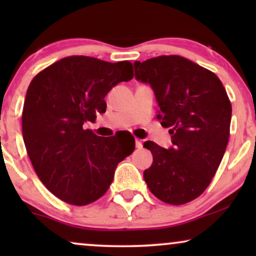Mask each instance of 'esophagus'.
<instances>
[{
	"mask_svg": "<svg viewBox=\"0 0 256 256\" xmlns=\"http://www.w3.org/2000/svg\"><path fill=\"white\" fill-rule=\"evenodd\" d=\"M135 146H136V148H138V149L142 148V141H141V140L136 138V140H135Z\"/></svg>",
	"mask_w": 256,
	"mask_h": 256,
	"instance_id": "obj_1",
	"label": "esophagus"
}]
</instances>
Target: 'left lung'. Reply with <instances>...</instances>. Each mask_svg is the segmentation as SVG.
Segmentation results:
<instances>
[{
    "label": "left lung",
    "mask_w": 256,
    "mask_h": 256,
    "mask_svg": "<svg viewBox=\"0 0 256 256\" xmlns=\"http://www.w3.org/2000/svg\"><path fill=\"white\" fill-rule=\"evenodd\" d=\"M138 82L149 84L160 107L157 118L170 128L172 146L152 141L144 178L154 196L182 205L200 196L211 183L230 138L232 106L214 73L180 56H160L134 62Z\"/></svg>",
    "instance_id": "1"
}]
</instances>
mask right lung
<instances>
[{
	"mask_svg": "<svg viewBox=\"0 0 256 256\" xmlns=\"http://www.w3.org/2000/svg\"><path fill=\"white\" fill-rule=\"evenodd\" d=\"M132 78L129 62L72 56L30 82L22 114L24 144L42 183L62 202H96L106 194L118 164L134 152V138H102L84 129L106 112L107 93Z\"/></svg>",
	"mask_w": 256,
	"mask_h": 256,
	"instance_id": "right-lung-1",
	"label": "right lung"
}]
</instances>
